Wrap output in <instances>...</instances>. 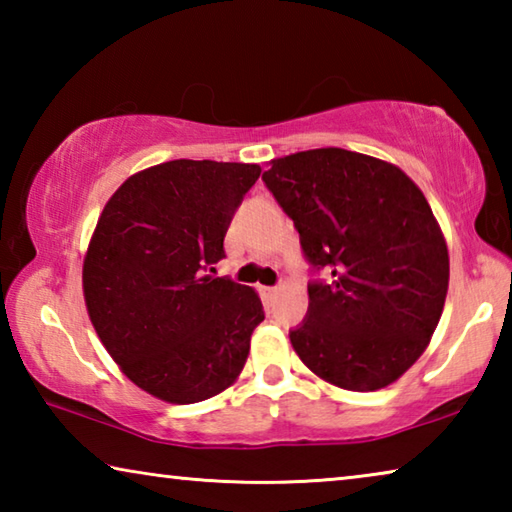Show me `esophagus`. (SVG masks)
Segmentation results:
<instances>
[{"mask_svg": "<svg viewBox=\"0 0 512 512\" xmlns=\"http://www.w3.org/2000/svg\"><path fill=\"white\" fill-rule=\"evenodd\" d=\"M259 291H262V296H264L266 300H273V298L277 296V291H280V289H277V287H262Z\"/></svg>", "mask_w": 512, "mask_h": 512, "instance_id": "34e87169", "label": "esophagus"}]
</instances>
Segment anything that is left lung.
Masks as SVG:
<instances>
[{
    "label": "left lung",
    "instance_id": "left-lung-1",
    "mask_svg": "<svg viewBox=\"0 0 512 512\" xmlns=\"http://www.w3.org/2000/svg\"><path fill=\"white\" fill-rule=\"evenodd\" d=\"M262 180L327 282L309 284L291 329L305 366L345 391H379L427 350L443 314L449 253L427 198L391 162L345 149L271 160Z\"/></svg>",
    "mask_w": 512,
    "mask_h": 512
}]
</instances>
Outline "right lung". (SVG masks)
Returning <instances> with one entry per match:
<instances>
[{
  "label": "right lung",
  "mask_w": 512,
  "mask_h": 512,
  "mask_svg": "<svg viewBox=\"0 0 512 512\" xmlns=\"http://www.w3.org/2000/svg\"><path fill=\"white\" fill-rule=\"evenodd\" d=\"M259 173L171 160L133 173L103 207L83 259L85 307L121 372L158 400H210L244 370L262 300L212 273Z\"/></svg>",
  "instance_id": "obj_1"
}]
</instances>
